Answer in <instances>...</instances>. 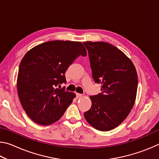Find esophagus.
I'll return each mask as SVG.
<instances>
[{"label":"esophagus","instance_id":"esophagus-1","mask_svg":"<svg viewBox=\"0 0 159 159\" xmlns=\"http://www.w3.org/2000/svg\"><path fill=\"white\" fill-rule=\"evenodd\" d=\"M76 95L77 98H81L83 95H82V94H80V93H76Z\"/></svg>","mask_w":159,"mask_h":159}]
</instances>
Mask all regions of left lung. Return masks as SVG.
<instances>
[{"label": "left lung", "instance_id": "left-lung-1", "mask_svg": "<svg viewBox=\"0 0 159 159\" xmlns=\"http://www.w3.org/2000/svg\"><path fill=\"white\" fill-rule=\"evenodd\" d=\"M83 44L89 54L93 79L102 84V93L90 97L92 105L84 116L97 130H111L125 119L134 106L138 84L136 69L111 44L102 41Z\"/></svg>", "mask_w": 159, "mask_h": 159}]
</instances>
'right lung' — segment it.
<instances>
[{"label":"right lung","instance_id":"obj_1","mask_svg":"<svg viewBox=\"0 0 159 159\" xmlns=\"http://www.w3.org/2000/svg\"><path fill=\"white\" fill-rule=\"evenodd\" d=\"M87 55L81 42L51 41L25 54L19 67V98L26 114L43 125L58 120L76 95L56 88L66 83L65 72L73 61Z\"/></svg>","mask_w":159,"mask_h":159}]
</instances>
